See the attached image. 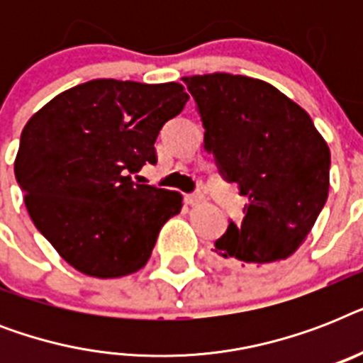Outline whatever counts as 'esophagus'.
Instances as JSON below:
<instances>
[{
	"label": "esophagus",
	"instance_id": "obj_1",
	"mask_svg": "<svg viewBox=\"0 0 363 363\" xmlns=\"http://www.w3.org/2000/svg\"><path fill=\"white\" fill-rule=\"evenodd\" d=\"M205 199V196L201 192H194V194H188L186 198H184V201H186L188 205H199L201 201Z\"/></svg>",
	"mask_w": 363,
	"mask_h": 363
}]
</instances>
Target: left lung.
Masks as SVG:
<instances>
[{
    "mask_svg": "<svg viewBox=\"0 0 363 363\" xmlns=\"http://www.w3.org/2000/svg\"><path fill=\"white\" fill-rule=\"evenodd\" d=\"M205 128V150L247 196L245 216L215 241L238 269L286 259L315 226L330 190V148L311 116L269 82L230 73L182 77Z\"/></svg>",
    "mask_w": 363,
    "mask_h": 363,
    "instance_id": "left-lung-1",
    "label": "left lung"
}]
</instances>
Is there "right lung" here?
<instances>
[{"label":"right lung","instance_id":"1","mask_svg":"<svg viewBox=\"0 0 363 363\" xmlns=\"http://www.w3.org/2000/svg\"><path fill=\"white\" fill-rule=\"evenodd\" d=\"M188 101L179 82L96 79L50 99L20 135L14 175L39 232L77 271L98 279L135 273L182 196L137 184L156 164V137Z\"/></svg>","mask_w":363,"mask_h":363}]
</instances>
